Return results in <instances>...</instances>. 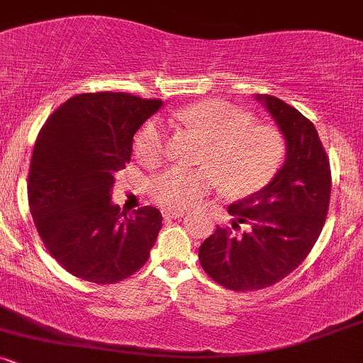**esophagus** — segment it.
Masks as SVG:
<instances>
[{
    "instance_id": "34e87169",
    "label": "esophagus",
    "mask_w": 363,
    "mask_h": 363,
    "mask_svg": "<svg viewBox=\"0 0 363 363\" xmlns=\"http://www.w3.org/2000/svg\"><path fill=\"white\" fill-rule=\"evenodd\" d=\"M162 215H164L165 220H172V218H181V216H184L186 211L170 210V208H167V210H162Z\"/></svg>"
}]
</instances>
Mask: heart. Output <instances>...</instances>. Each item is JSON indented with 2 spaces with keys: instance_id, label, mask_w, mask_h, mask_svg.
Here are the masks:
<instances>
[{
  "instance_id": "obj_1",
  "label": "heart",
  "mask_w": 363,
  "mask_h": 363,
  "mask_svg": "<svg viewBox=\"0 0 363 363\" xmlns=\"http://www.w3.org/2000/svg\"><path fill=\"white\" fill-rule=\"evenodd\" d=\"M169 124L206 138L199 162L203 167L172 165L150 181V194L169 208L199 205L220 184L230 194L259 191L274 177L285 155L281 133L256 123L247 112L223 101H203L169 114ZM167 133L157 119L148 121L135 136L136 157L155 165L165 153Z\"/></svg>"
}]
</instances>
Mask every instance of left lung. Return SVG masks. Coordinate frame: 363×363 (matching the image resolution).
Masks as SVG:
<instances>
[{
    "label": "left lung",
    "mask_w": 363,
    "mask_h": 363,
    "mask_svg": "<svg viewBox=\"0 0 363 363\" xmlns=\"http://www.w3.org/2000/svg\"><path fill=\"white\" fill-rule=\"evenodd\" d=\"M286 140V160L268 186L228 206L235 220L199 247L215 283L234 291L272 286L294 272L319 239L331 196V167L314 124L273 95H257ZM248 230L236 234L240 223Z\"/></svg>",
    "instance_id": "obj_1"
}]
</instances>
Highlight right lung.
Masks as SVG:
<instances>
[{
	"mask_svg": "<svg viewBox=\"0 0 363 363\" xmlns=\"http://www.w3.org/2000/svg\"><path fill=\"white\" fill-rule=\"evenodd\" d=\"M160 106V99L123 91L80 94L40 128L28 206L45 249L73 277L112 285L148 261L162 213L141 206L126 215L111 203V191L116 172L131 160L133 136Z\"/></svg>",
	"mask_w": 363,
	"mask_h": 363,
	"instance_id": "obj_1",
	"label": "right lung"
}]
</instances>
